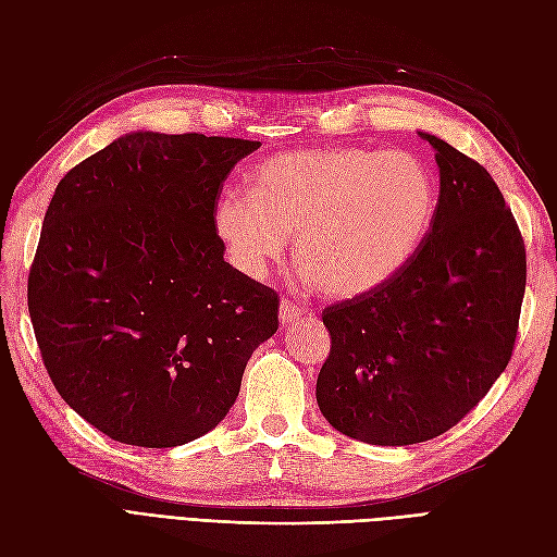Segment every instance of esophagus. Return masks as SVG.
Instances as JSON below:
<instances>
[{"mask_svg": "<svg viewBox=\"0 0 557 557\" xmlns=\"http://www.w3.org/2000/svg\"><path fill=\"white\" fill-rule=\"evenodd\" d=\"M299 318H301V309L297 305H293V301H281V309H278L281 325H290Z\"/></svg>", "mask_w": 557, "mask_h": 557, "instance_id": "34e87169", "label": "esophagus"}]
</instances>
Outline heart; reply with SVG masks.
Here are the masks:
<instances>
[{"mask_svg": "<svg viewBox=\"0 0 557 557\" xmlns=\"http://www.w3.org/2000/svg\"><path fill=\"white\" fill-rule=\"evenodd\" d=\"M436 185L404 150L307 148L262 162L252 193L225 188L213 232L227 262L262 281L295 234L301 276L334 297H360L397 276L428 237Z\"/></svg>", "mask_w": 557, "mask_h": 557, "instance_id": "heart-1", "label": "heart"}]
</instances>
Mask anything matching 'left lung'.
Segmentation results:
<instances>
[{
	"label": "left lung",
	"mask_w": 557,
	"mask_h": 557,
	"mask_svg": "<svg viewBox=\"0 0 557 557\" xmlns=\"http://www.w3.org/2000/svg\"><path fill=\"white\" fill-rule=\"evenodd\" d=\"M440 201L428 237L381 288L323 311L332 348L320 413L374 446L434 440L476 407L511 360L525 244L493 176L444 139Z\"/></svg>",
	"instance_id": "obj_1"
}]
</instances>
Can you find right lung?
<instances>
[{
  "label": "right lung",
  "instance_id": "right-lung-1",
  "mask_svg": "<svg viewBox=\"0 0 557 557\" xmlns=\"http://www.w3.org/2000/svg\"><path fill=\"white\" fill-rule=\"evenodd\" d=\"M260 141L129 132L50 199L27 307L55 391L113 442L172 448L213 430L278 295L223 258L213 211Z\"/></svg>",
  "mask_w": 557,
  "mask_h": 557
}]
</instances>
